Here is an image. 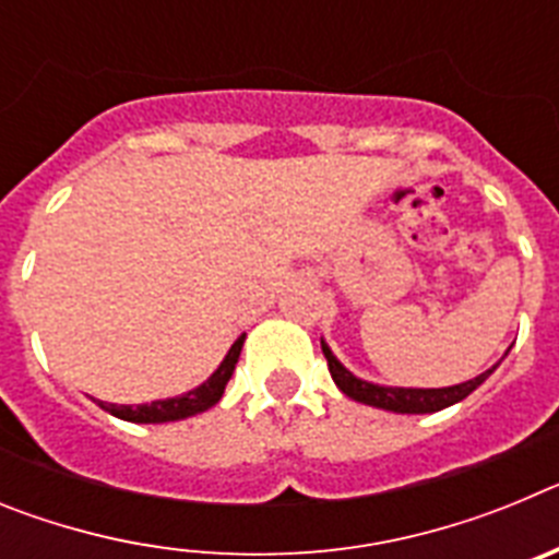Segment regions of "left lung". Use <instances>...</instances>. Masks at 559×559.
<instances>
[{"label":"left lung","mask_w":559,"mask_h":559,"mask_svg":"<svg viewBox=\"0 0 559 559\" xmlns=\"http://www.w3.org/2000/svg\"><path fill=\"white\" fill-rule=\"evenodd\" d=\"M322 353L328 358L330 374H333L335 386L347 397L358 400V403H367V406L374 408H386V412L397 414H431L439 412V408H448L459 400H464L473 389H478L484 380L490 378L492 369L481 372L478 378L467 380V383H459V386H445V389H392V386H374V383H367V380L355 378L349 369H344L335 360V355L330 353V347L322 341Z\"/></svg>","instance_id":"obj_1"}]
</instances>
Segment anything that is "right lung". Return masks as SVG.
<instances>
[{"instance_id":"obj_1","label":"right lung","mask_w":559,"mask_h":559,"mask_svg":"<svg viewBox=\"0 0 559 559\" xmlns=\"http://www.w3.org/2000/svg\"><path fill=\"white\" fill-rule=\"evenodd\" d=\"M243 338L231 344V349L226 353L224 364L215 369L206 383H201L199 389H192V392L181 394V397H170V400H156V403H145V406H114V403H100L106 412H111L114 417L128 419V423H173V419H185L192 417V414H201L206 408H212L224 397V389L229 383L231 372H235V364L240 358V349H243Z\"/></svg>"}]
</instances>
